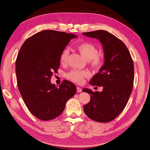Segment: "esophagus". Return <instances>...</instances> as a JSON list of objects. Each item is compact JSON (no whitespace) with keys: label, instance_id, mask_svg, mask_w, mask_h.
<instances>
[{"label":"esophagus","instance_id":"1","mask_svg":"<svg viewBox=\"0 0 150 150\" xmlns=\"http://www.w3.org/2000/svg\"><path fill=\"white\" fill-rule=\"evenodd\" d=\"M77 92L78 93H81L82 92V89L79 87H77Z\"/></svg>","mask_w":150,"mask_h":150}]
</instances>
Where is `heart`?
Returning <instances> with one entry per match:
<instances>
[{
  "instance_id": "b5f03b06",
  "label": "heart",
  "mask_w": 150,
  "mask_h": 150,
  "mask_svg": "<svg viewBox=\"0 0 150 150\" xmlns=\"http://www.w3.org/2000/svg\"><path fill=\"white\" fill-rule=\"evenodd\" d=\"M76 48L84 58L89 60V64L94 69L101 68L104 60L101 56L98 55V49L96 46L91 42H81L76 45ZM69 51L68 49L62 50L60 54L59 61L61 64H66L69 57ZM89 76V72L84 70L72 69L66 74V78L72 82L77 84H81Z\"/></svg>"
}]
</instances>
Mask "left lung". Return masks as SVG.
I'll return each mask as SVG.
<instances>
[{"label": "left lung", "mask_w": 150, "mask_h": 150, "mask_svg": "<svg viewBox=\"0 0 150 150\" xmlns=\"http://www.w3.org/2000/svg\"><path fill=\"white\" fill-rule=\"evenodd\" d=\"M96 38L102 43L104 64L93 77L89 84L103 86V91L93 92L84 89L90 94V101L84 106V111L90 119L99 122L115 120L124 110L133 87L134 64L129 50L123 42L103 30L83 33Z\"/></svg>", "instance_id": "1"}]
</instances>
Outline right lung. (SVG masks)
I'll use <instances>...</instances> for the list:
<instances>
[{"label":"right lung","instance_id":"add662e5","mask_svg":"<svg viewBox=\"0 0 150 150\" xmlns=\"http://www.w3.org/2000/svg\"><path fill=\"white\" fill-rule=\"evenodd\" d=\"M74 38L64 32L42 30L27 39L18 53V88L28 110L40 120L59 116L67 101L76 93V86L69 81H63L58 88L51 83L52 75L59 67L61 52Z\"/></svg>","mask_w":150,"mask_h":150}]
</instances>
